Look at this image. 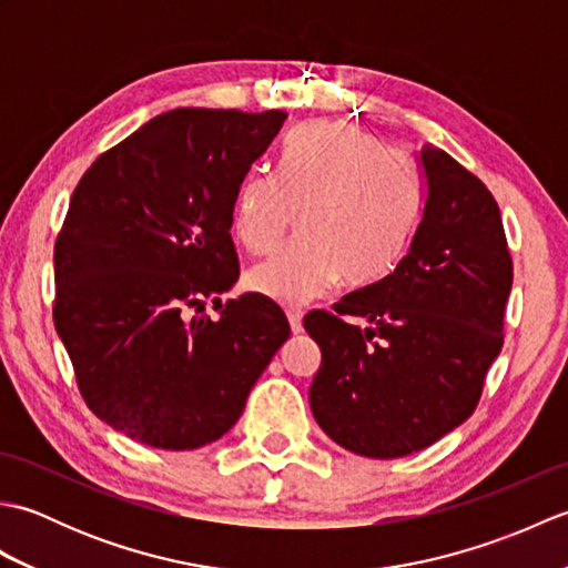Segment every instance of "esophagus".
Here are the masks:
<instances>
[{
	"instance_id": "1",
	"label": "esophagus",
	"mask_w": 568,
	"mask_h": 568,
	"mask_svg": "<svg viewBox=\"0 0 568 568\" xmlns=\"http://www.w3.org/2000/svg\"><path fill=\"white\" fill-rule=\"evenodd\" d=\"M285 315H287V322H291L293 334L303 332V312H300V310H287Z\"/></svg>"
}]
</instances>
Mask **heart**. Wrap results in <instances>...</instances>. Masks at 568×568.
I'll list each match as a JSON object with an SVG mask.
<instances>
[{"instance_id":"1","label":"heart","mask_w":568,"mask_h":568,"mask_svg":"<svg viewBox=\"0 0 568 568\" xmlns=\"http://www.w3.org/2000/svg\"><path fill=\"white\" fill-rule=\"evenodd\" d=\"M419 180L400 151L339 122H315L285 141L277 178L248 173L236 187L232 229L251 253H268L300 214L303 239L253 265L246 285L300 307L332 291L366 287L403 258L419 220Z\"/></svg>"}]
</instances>
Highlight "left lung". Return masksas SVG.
<instances>
[{
  "instance_id": "8db88e82",
  "label": "left lung",
  "mask_w": 568,
  "mask_h": 568,
  "mask_svg": "<svg viewBox=\"0 0 568 568\" xmlns=\"http://www.w3.org/2000/svg\"><path fill=\"white\" fill-rule=\"evenodd\" d=\"M419 168L425 210L405 256L334 312L305 317L322 348L312 415L336 444L371 458L425 449L474 415L505 339L513 256L498 202L432 143Z\"/></svg>"
}]
</instances>
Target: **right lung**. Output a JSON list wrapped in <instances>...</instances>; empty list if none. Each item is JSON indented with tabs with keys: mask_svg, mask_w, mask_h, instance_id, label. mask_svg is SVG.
Returning <instances> with one entry per match:
<instances>
[{
	"mask_svg": "<svg viewBox=\"0 0 568 568\" xmlns=\"http://www.w3.org/2000/svg\"><path fill=\"white\" fill-rule=\"evenodd\" d=\"M285 112L183 106L104 151L72 192L55 239L53 322L82 400L155 449L220 439L291 336L261 295L220 303L239 277L236 187Z\"/></svg>",
	"mask_w": 568,
	"mask_h": 568,
	"instance_id": "1",
	"label": "right lung"
}]
</instances>
